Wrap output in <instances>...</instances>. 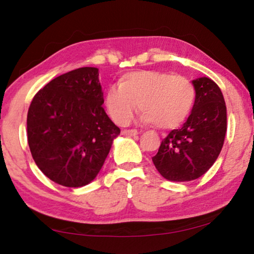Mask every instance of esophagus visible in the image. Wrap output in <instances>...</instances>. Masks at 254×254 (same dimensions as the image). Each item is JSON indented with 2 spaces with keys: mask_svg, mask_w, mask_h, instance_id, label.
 Segmentation results:
<instances>
[{
  "mask_svg": "<svg viewBox=\"0 0 254 254\" xmlns=\"http://www.w3.org/2000/svg\"><path fill=\"white\" fill-rule=\"evenodd\" d=\"M123 133L127 134V136H136V134H138L139 132H138L136 129H131V130H124Z\"/></svg>",
  "mask_w": 254,
  "mask_h": 254,
  "instance_id": "esophagus-1",
  "label": "esophagus"
}]
</instances>
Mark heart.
Here are the masks:
<instances>
[{
  "label": "heart",
  "mask_w": 254,
  "mask_h": 254,
  "mask_svg": "<svg viewBox=\"0 0 254 254\" xmlns=\"http://www.w3.org/2000/svg\"><path fill=\"white\" fill-rule=\"evenodd\" d=\"M196 90L185 76L158 70H134L110 87L106 107L117 124H127L138 103L145 111L143 120L154 122L160 129H173L187 120L194 108Z\"/></svg>",
  "instance_id": "heart-1"
}]
</instances>
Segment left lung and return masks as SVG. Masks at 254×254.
I'll list each match as a JSON object with an SVG mask.
<instances>
[{
    "mask_svg": "<svg viewBox=\"0 0 254 254\" xmlns=\"http://www.w3.org/2000/svg\"><path fill=\"white\" fill-rule=\"evenodd\" d=\"M196 100L180 129L172 130L152 158L155 168L170 181L200 178L218 158L226 132V107L219 87L209 77L192 80Z\"/></svg>",
    "mask_w": 254,
    "mask_h": 254,
    "instance_id": "obj_1",
    "label": "left lung"
}]
</instances>
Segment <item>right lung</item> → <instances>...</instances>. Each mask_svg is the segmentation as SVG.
Here are the masks:
<instances>
[{
    "instance_id": "right-lung-1",
    "label": "right lung",
    "mask_w": 254,
    "mask_h": 254,
    "mask_svg": "<svg viewBox=\"0 0 254 254\" xmlns=\"http://www.w3.org/2000/svg\"><path fill=\"white\" fill-rule=\"evenodd\" d=\"M99 69L81 67L50 81L33 97L26 129L32 158L65 187L92 182L120 134L104 111Z\"/></svg>"
}]
</instances>
